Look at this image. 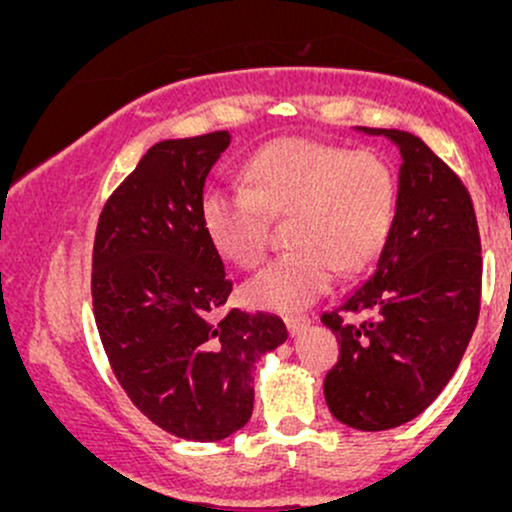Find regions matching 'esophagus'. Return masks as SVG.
<instances>
[{"label":"esophagus","instance_id":"34e87169","mask_svg":"<svg viewBox=\"0 0 512 512\" xmlns=\"http://www.w3.org/2000/svg\"><path fill=\"white\" fill-rule=\"evenodd\" d=\"M286 327H289V332L296 337V334L305 332L310 327V317H286Z\"/></svg>","mask_w":512,"mask_h":512}]
</instances>
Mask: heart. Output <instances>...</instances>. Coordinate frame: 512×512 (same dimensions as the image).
Segmentation results:
<instances>
[{
	"label": "heart",
	"mask_w": 512,
	"mask_h": 512,
	"mask_svg": "<svg viewBox=\"0 0 512 512\" xmlns=\"http://www.w3.org/2000/svg\"><path fill=\"white\" fill-rule=\"evenodd\" d=\"M245 190H209L199 221L214 250L252 269L267 252V219L286 221L293 250L245 284L250 305L296 313L330 289L334 274L356 272L378 255L395 219V173L370 149L310 137L262 144L240 170Z\"/></svg>",
	"instance_id": "b5f03b06"
}]
</instances>
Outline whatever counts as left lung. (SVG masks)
Listing matches in <instances>:
<instances>
[{"label": "left lung", "instance_id": "obj_1", "mask_svg": "<svg viewBox=\"0 0 512 512\" xmlns=\"http://www.w3.org/2000/svg\"><path fill=\"white\" fill-rule=\"evenodd\" d=\"M397 146L395 219L373 274L322 322L339 342L325 378L332 416L387 431L419 416L460 366L479 317L481 245L472 199L414 134L356 127ZM339 312H363L344 323Z\"/></svg>", "mask_w": 512, "mask_h": 512}]
</instances>
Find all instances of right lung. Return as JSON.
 Returning a JSON list of instances; mask_svg holds the SVG:
<instances>
[{
  "mask_svg": "<svg viewBox=\"0 0 512 512\" xmlns=\"http://www.w3.org/2000/svg\"><path fill=\"white\" fill-rule=\"evenodd\" d=\"M231 132L163 139L113 192L93 243V315L122 390L146 419L197 443L250 421L257 361L289 337L272 313L216 320L233 284L199 221Z\"/></svg>",
  "mask_w": 512,
  "mask_h": 512,
  "instance_id": "1",
  "label": "right lung"
}]
</instances>
